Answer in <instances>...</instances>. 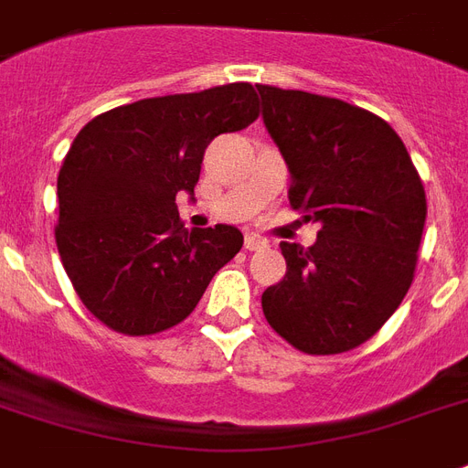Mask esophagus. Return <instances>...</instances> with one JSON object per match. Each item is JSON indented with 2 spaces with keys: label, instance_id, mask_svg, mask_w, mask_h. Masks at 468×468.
<instances>
[{
  "label": "esophagus",
  "instance_id": "esophagus-1",
  "mask_svg": "<svg viewBox=\"0 0 468 468\" xmlns=\"http://www.w3.org/2000/svg\"><path fill=\"white\" fill-rule=\"evenodd\" d=\"M267 245H270V242H267L265 238H260V235L255 233L245 235V250H262L267 248Z\"/></svg>",
  "mask_w": 468,
  "mask_h": 468
}]
</instances>
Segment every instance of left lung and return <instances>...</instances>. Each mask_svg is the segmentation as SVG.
I'll list each match as a JSON object with an SVG mask.
<instances>
[{"label":"left lung","instance_id":"obj_1","mask_svg":"<svg viewBox=\"0 0 468 468\" xmlns=\"http://www.w3.org/2000/svg\"><path fill=\"white\" fill-rule=\"evenodd\" d=\"M290 203L321 223L316 242H280L287 274L262 294L267 324L312 356L376 336L415 277L427 198L398 132L344 100L258 85Z\"/></svg>","mask_w":468,"mask_h":468}]
</instances>
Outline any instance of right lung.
<instances>
[{
    "instance_id": "obj_1",
    "label": "right lung",
    "mask_w": 468,
    "mask_h": 468,
    "mask_svg": "<svg viewBox=\"0 0 468 468\" xmlns=\"http://www.w3.org/2000/svg\"><path fill=\"white\" fill-rule=\"evenodd\" d=\"M260 115L250 83L137 100L78 132L58 171L56 245L85 309L117 334L149 336L194 312L240 252L233 226L186 230L176 194L194 196L203 152Z\"/></svg>"
}]
</instances>
